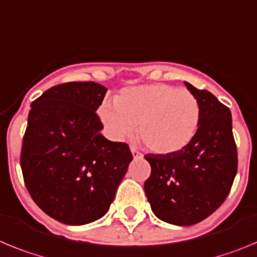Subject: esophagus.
<instances>
[{
  "instance_id": "1",
  "label": "esophagus",
  "mask_w": 257,
  "mask_h": 257,
  "mask_svg": "<svg viewBox=\"0 0 257 257\" xmlns=\"http://www.w3.org/2000/svg\"><path fill=\"white\" fill-rule=\"evenodd\" d=\"M131 151H132V154H133L134 157H141V156H142V154H141V152L138 151V149H137V147H136V146H131Z\"/></svg>"
}]
</instances>
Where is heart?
<instances>
[{"label": "heart", "instance_id": "b5f03b06", "mask_svg": "<svg viewBox=\"0 0 257 257\" xmlns=\"http://www.w3.org/2000/svg\"><path fill=\"white\" fill-rule=\"evenodd\" d=\"M106 129L115 140L136 133L156 154H174L184 149L197 133L200 102L193 93L174 85L149 84L124 89L115 102L101 107Z\"/></svg>", "mask_w": 257, "mask_h": 257}]
</instances>
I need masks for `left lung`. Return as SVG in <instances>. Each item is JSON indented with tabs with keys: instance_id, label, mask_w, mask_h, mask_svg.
I'll list each match as a JSON object with an SVG mask.
<instances>
[{
	"instance_id": "1",
	"label": "left lung",
	"mask_w": 257,
	"mask_h": 257,
	"mask_svg": "<svg viewBox=\"0 0 257 257\" xmlns=\"http://www.w3.org/2000/svg\"><path fill=\"white\" fill-rule=\"evenodd\" d=\"M184 83L200 102L197 133L180 151L145 156L151 165L145 192L152 211L175 225L200 223L218 210L238 168L230 110L206 89Z\"/></svg>"
}]
</instances>
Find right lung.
Masks as SVG:
<instances>
[{
  "label": "right lung",
  "instance_id": "right-lung-1",
  "mask_svg": "<svg viewBox=\"0 0 257 257\" xmlns=\"http://www.w3.org/2000/svg\"><path fill=\"white\" fill-rule=\"evenodd\" d=\"M107 88L94 82L51 87L31 105L20 166L28 192L48 216L69 225L102 218L133 160L111 142L97 108Z\"/></svg>",
  "mask_w": 257,
  "mask_h": 257
}]
</instances>
